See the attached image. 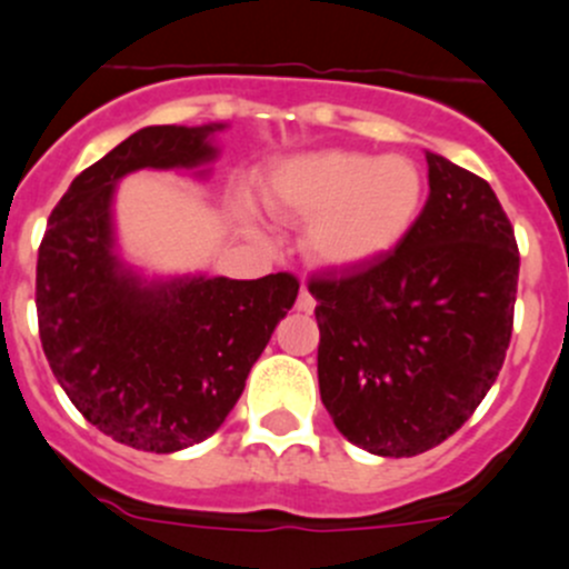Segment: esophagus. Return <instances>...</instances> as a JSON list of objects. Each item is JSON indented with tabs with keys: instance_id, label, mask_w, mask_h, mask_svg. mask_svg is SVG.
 Wrapping results in <instances>:
<instances>
[{
	"instance_id": "esophagus-1",
	"label": "esophagus",
	"mask_w": 569,
	"mask_h": 569,
	"mask_svg": "<svg viewBox=\"0 0 569 569\" xmlns=\"http://www.w3.org/2000/svg\"><path fill=\"white\" fill-rule=\"evenodd\" d=\"M296 307H298V312H312V309H315V298H312V292L307 290V287H301V292H298Z\"/></svg>"
}]
</instances>
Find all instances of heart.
<instances>
[{"label": "heart", "mask_w": 569, "mask_h": 569, "mask_svg": "<svg viewBox=\"0 0 569 569\" xmlns=\"http://www.w3.org/2000/svg\"><path fill=\"white\" fill-rule=\"evenodd\" d=\"M262 201L287 223H307L318 266L365 268L390 254L423 207V177L409 157L326 149L287 157L262 177Z\"/></svg>", "instance_id": "heart-1"}]
</instances>
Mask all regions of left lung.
Returning a JSON list of instances; mask_svg holds the SVG:
<instances>
[{"label": "left lung", "instance_id": "8db88e82", "mask_svg": "<svg viewBox=\"0 0 569 569\" xmlns=\"http://www.w3.org/2000/svg\"><path fill=\"white\" fill-rule=\"evenodd\" d=\"M429 199L365 268L312 273L320 401L348 442L418 457L459 431L503 368L515 323V229L495 190L426 151Z\"/></svg>", "mask_w": 569, "mask_h": 569}]
</instances>
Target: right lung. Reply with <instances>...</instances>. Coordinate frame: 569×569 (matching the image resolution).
<instances>
[{
  "instance_id": "right-lung-1",
  "label": "right lung",
  "mask_w": 569,
  "mask_h": 569,
  "mask_svg": "<svg viewBox=\"0 0 569 569\" xmlns=\"http://www.w3.org/2000/svg\"><path fill=\"white\" fill-rule=\"evenodd\" d=\"M212 127H146L80 173L38 249L36 307L54 379L116 442L173 453L216 435L298 296L292 273L143 284L112 254V190L138 168H196Z\"/></svg>"
}]
</instances>
